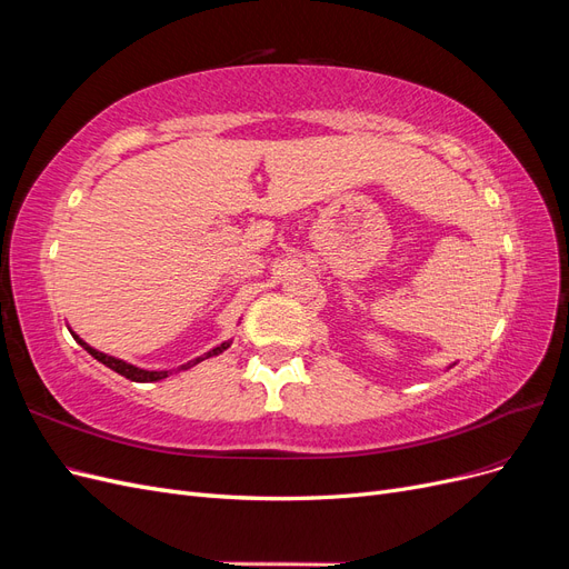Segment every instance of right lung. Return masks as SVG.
Here are the masks:
<instances>
[{
	"label": "right lung",
	"mask_w": 569,
	"mask_h": 569,
	"mask_svg": "<svg viewBox=\"0 0 569 569\" xmlns=\"http://www.w3.org/2000/svg\"><path fill=\"white\" fill-rule=\"evenodd\" d=\"M71 335H73V339L80 343V347H82L84 351H88L90 356H94V358L99 360V363H104L107 368H111V370H113V372H118V375L128 377V380H132V382H159V380H166L168 375H173V370H144V368H137V366L126 363V360H120V358H116V356H109V353H101V351H97L94 347H90L88 341L80 339L76 332H71ZM230 343H232V339L218 343V347H213L209 353H203V356H199V358H194V360H189L187 366H180L178 370H187V368H192V366L201 363V360H206V358H213V356L222 353L226 349H230Z\"/></svg>",
	"instance_id": "add662e5"
}]
</instances>
